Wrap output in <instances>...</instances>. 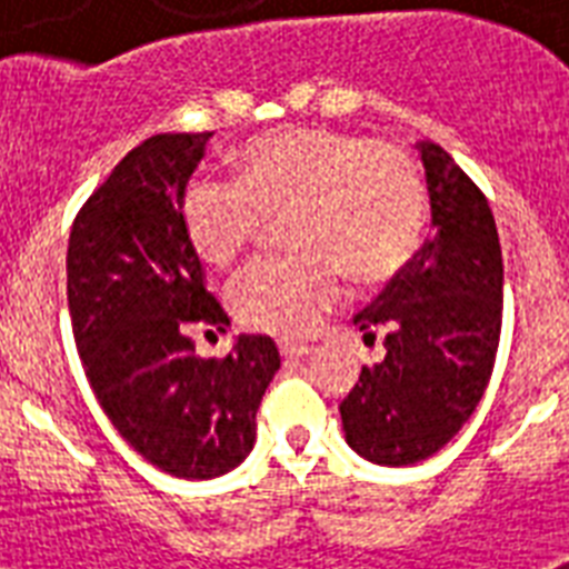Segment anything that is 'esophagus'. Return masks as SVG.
<instances>
[{
  "instance_id": "esophagus-1",
  "label": "esophagus",
  "mask_w": 569,
  "mask_h": 569,
  "mask_svg": "<svg viewBox=\"0 0 569 569\" xmlns=\"http://www.w3.org/2000/svg\"><path fill=\"white\" fill-rule=\"evenodd\" d=\"M280 355L286 357V360H292V357H303L310 355L312 346H307V342H298V339H280Z\"/></svg>"
}]
</instances>
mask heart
Returning a JSON list of instances; mask_svg holds the SVG:
<instances>
[{
    "instance_id": "b5f03b06",
    "label": "heart",
    "mask_w": 569,
    "mask_h": 569,
    "mask_svg": "<svg viewBox=\"0 0 569 569\" xmlns=\"http://www.w3.org/2000/svg\"><path fill=\"white\" fill-rule=\"evenodd\" d=\"M182 230L212 268H230L286 218L298 257L266 259L236 277L232 307L248 328L307 337L342 301V268L360 283L396 277L416 257L428 186L401 144L295 127L232 156V182L197 177L182 194Z\"/></svg>"
}]
</instances>
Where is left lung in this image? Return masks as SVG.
Masks as SVG:
<instances>
[{
	"mask_svg": "<svg viewBox=\"0 0 569 569\" xmlns=\"http://www.w3.org/2000/svg\"><path fill=\"white\" fill-rule=\"evenodd\" d=\"M419 150L433 232L355 316L366 342L383 330L387 355L339 405L348 446L383 467L431 458L463 428L502 333V248L485 191L440 144Z\"/></svg>",
	"mask_w": 569,
	"mask_h": 569,
	"instance_id": "obj_1",
	"label": "left lung"
}]
</instances>
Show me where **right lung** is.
<instances>
[{
    "label": "right lung",
    "instance_id": "1",
    "mask_svg": "<svg viewBox=\"0 0 569 569\" xmlns=\"http://www.w3.org/2000/svg\"><path fill=\"white\" fill-rule=\"evenodd\" d=\"M209 136L162 132L129 150L67 244V303L93 396L138 455L177 478L223 476L248 458L280 369L268 337H239L223 360L194 355L191 328L230 325L180 214Z\"/></svg>",
    "mask_w": 569,
    "mask_h": 569
}]
</instances>
